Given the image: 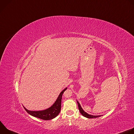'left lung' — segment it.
<instances>
[{"label":"left lung","instance_id":"1","mask_svg":"<svg viewBox=\"0 0 134 134\" xmlns=\"http://www.w3.org/2000/svg\"><path fill=\"white\" fill-rule=\"evenodd\" d=\"M77 104H78V106H79V110L81 112V113L82 114V115L85 117H86L87 118H98L99 117H101V116H93V115H91V114H88V113H87L86 112H85L82 108V107H81L80 104L79 103V102L77 101Z\"/></svg>","mask_w":134,"mask_h":134}]
</instances>
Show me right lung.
Here are the masks:
<instances>
[{
	"label": "right lung",
	"mask_w": 134,
	"mask_h": 134,
	"mask_svg": "<svg viewBox=\"0 0 134 134\" xmlns=\"http://www.w3.org/2000/svg\"><path fill=\"white\" fill-rule=\"evenodd\" d=\"M67 88H65L60 94L58 99H57L55 103L49 108L39 111H29L27 110L25 107H24L25 111L30 114V115L40 118L41 119H43L44 120H49L54 118L55 117L58 115L60 113L61 110V103H62V95L64 92L67 90Z\"/></svg>",
	"instance_id": "add662e5"
}]
</instances>
